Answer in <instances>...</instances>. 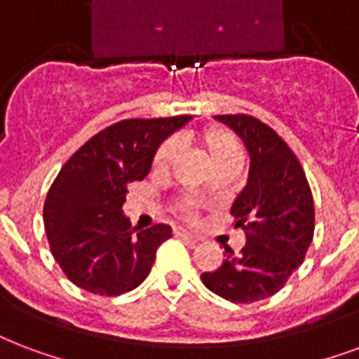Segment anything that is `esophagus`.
<instances>
[{
    "instance_id": "esophagus-1",
    "label": "esophagus",
    "mask_w": 359,
    "mask_h": 359,
    "mask_svg": "<svg viewBox=\"0 0 359 359\" xmlns=\"http://www.w3.org/2000/svg\"><path fill=\"white\" fill-rule=\"evenodd\" d=\"M172 233H175L177 238H182V240H190L192 243H198V241H200V236L187 232V230H182V228H175V232Z\"/></svg>"
}]
</instances>
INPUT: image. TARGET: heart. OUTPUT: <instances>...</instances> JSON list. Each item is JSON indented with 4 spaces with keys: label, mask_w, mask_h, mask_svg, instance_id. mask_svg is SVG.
<instances>
[{
    "label": "heart",
    "mask_w": 359,
    "mask_h": 359,
    "mask_svg": "<svg viewBox=\"0 0 359 359\" xmlns=\"http://www.w3.org/2000/svg\"><path fill=\"white\" fill-rule=\"evenodd\" d=\"M196 140L201 146V150L205 152L207 159L213 165V169L230 165L240 167L243 150H241L240 139L232 131H228L224 127H205L203 131L196 135ZM177 154H179V148H177V144L172 140L163 142V144L159 146L156 156H154V169L159 172L167 171L172 165ZM180 209L184 213H190L192 211V201L182 200L180 201Z\"/></svg>",
    "instance_id": "1"
}]
</instances>
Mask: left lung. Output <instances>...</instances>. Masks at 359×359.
<instances>
[{"label": "left lung", "mask_w": 359, "mask_h": 359, "mask_svg": "<svg viewBox=\"0 0 359 359\" xmlns=\"http://www.w3.org/2000/svg\"><path fill=\"white\" fill-rule=\"evenodd\" d=\"M232 129L249 152L245 188L230 207L245 245L215 272H203L209 291L230 302H257L280 291L304 261L314 238V200L299 159L280 135L245 114L215 116Z\"/></svg>", "instance_id": "8db88e82"}]
</instances>
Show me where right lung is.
<instances>
[{
    "label": "right lung",
    "instance_id": "right-lung-1",
    "mask_svg": "<svg viewBox=\"0 0 359 359\" xmlns=\"http://www.w3.org/2000/svg\"><path fill=\"white\" fill-rule=\"evenodd\" d=\"M190 119H123L97 133L62 165L45 198L43 224L53 257L74 285L118 297L150 274L171 226L131 228L121 211L127 184L144 179L159 144Z\"/></svg>",
    "mask_w": 359,
    "mask_h": 359
}]
</instances>
